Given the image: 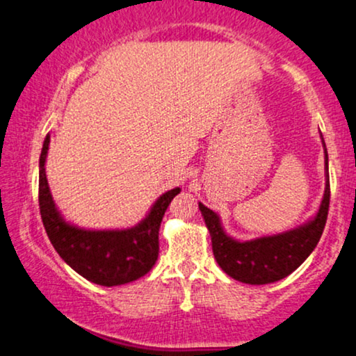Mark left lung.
Here are the masks:
<instances>
[{
    "instance_id": "8db88e82",
    "label": "left lung",
    "mask_w": 356,
    "mask_h": 356,
    "mask_svg": "<svg viewBox=\"0 0 356 356\" xmlns=\"http://www.w3.org/2000/svg\"><path fill=\"white\" fill-rule=\"evenodd\" d=\"M325 151V192L318 211L305 224L286 232L264 235L252 241H237L222 227L220 217L199 202V209L212 238V250L217 264L234 280L248 285H265L282 280L297 270L314 252L322 237L330 205L328 152Z\"/></svg>"
}]
</instances>
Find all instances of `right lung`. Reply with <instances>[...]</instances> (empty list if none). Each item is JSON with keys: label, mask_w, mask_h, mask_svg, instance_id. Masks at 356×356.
Instances as JSON below:
<instances>
[{"label": "right lung", "mask_w": 356, "mask_h": 356, "mask_svg": "<svg viewBox=\"0 0 356 356\" xmlns=\"http://www.w3.org/2000/svg\"><path fill=\"white\" fill-rule=\"evenodd\" d=\"M49 136L40 156V211L51 243L59 257L86 280L115 286L144 277L159 255V227L170 200L181 192L175 187L157 197L147 216L127 229H84L71 224L56 207L46 179Z\"/></svg>", "instance_id": "add662e5"}]
</instances>
